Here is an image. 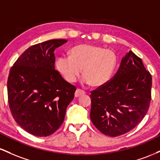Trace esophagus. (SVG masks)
Instances as JSON below:
<instances>
[{
    "label": "esophagus",
    "instance_id": "1",
    "mask_svg": "<svg viewBox=\"0 0 160 160\" xmlns=\"http://www.w3.org/2000/svg\"><path fill=\"white\" fill-rule=\"evenodd\" d=\"M85 91H83V90H82V89H78L76 90V92H75V97H76V98H78V97H80V96H81V95H84L85 94Z\"/></svg>",
    "mask_w": 160,
    "mask_h": 160
}]
</instances>
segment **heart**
Returning a JSON list of instances; mask_svg holds the SVG:
<instances>
[{"label":"heart","mask_w":160,"mask_h":160,"mask_svg":"<svg viewBox=\"0 0 160 160\" xmlns=\"http://www.w3.org/2000/svg\"><path fill=\"white\" fill-rule=\"evenodd\" d=\"M117 62V56L111 49L80 44L71 49V56L58 57L56 68L69 82L76 81L82 70L84 82L94 87H100L109 81Z\"/></svg>","instance_id":"b5f03b06"}]
</instances>
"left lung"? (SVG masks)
<instances>
[{"instance_id": "8db88e82", "label": "left lung", "mask_w": 160, "mask_h": 160, "mask_svg": "<svg viewBox=\"0 0 160 160\" xmlns=\"http://www.w3.org/2000/svg\"><path fill=\"white\" fill-rule=\"evenodd\" d=\"M152 77L131 50L105 85L91 92L90 119L101 132L111 137L127 133L144 119L151 100Z\"/></svg>"}]
</instances>
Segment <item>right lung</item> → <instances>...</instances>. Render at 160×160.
<instances>
[{
	"label": "right lung",
	"mask_w": 160,
	"mask_h": 160,
	"mask_svg": "<svg viewBox=\"0 0 160 160\" xmlns=\"http://www.w3.org/2000/svg\"><path fill=\"white\" fill-rule=\"evenodd\" d=\"M67 41L54 39L32 46L10 71L7 94L11 113L23 129L36 136L54 133L74 98L76 87L55 69V49Z\"/></svg>",
	"instance_id": "1"
}]
</instances>
